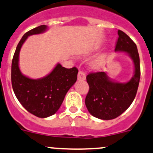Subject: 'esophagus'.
Listing matches in <instances>:
<instances>
[{
  "label": "esophagus",
  "mask_w": 153,
  "mask_h": 153,
  "mask_svg": "<svg viewBox=\"0 0 153 153\" xmlns=\"http://www.w3.org/2000/svg\"><path fill=\"white\" fill-rule=\"evenodd\" d=\"M78 79L79 81H84L86 79V74L84 72L79 71L78 73Z\"/></svg>",
  "instance_id": "obj_1"
}]
</instances>
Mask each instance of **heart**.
<instances>
[{
	"label": "heart",
	"mask_w": 153,
	"mask_h": 153,
	"mask_svg": "<svg viewBox=\"0 0 153 153\" xmlns=\"http://www.w3.org/2000/svg\"><path fill=\"white\" fill-rule=\"evenodd\" d=\"M101 63H102V58L98 57L91 62V65L94 67H99L101 65Z\"/></svg>",
	"instance_id": "b5f03b06"
}]
</instances>
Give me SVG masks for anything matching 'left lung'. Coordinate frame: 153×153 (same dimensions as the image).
I'll return each instance as SVG.
<instances>
[{
	"label": "left lung",
	"instance_id": "left-lung-1",
	"mask_svg": "<svg viewBox=\"0 0 153 153\" xmlns=\"http://www.w3.org/2000/svg\"><path fill=\"white\" fill-rule=\"evenodd\" d=\"M118 35L115 51L129 55L134 64V75L127 83L114 81L104 72H91L86 76L89 90L85 104L91 115L103 120L117 118L129 108L136 95L140 80V60L136 45L122 30H118Z\"/></svg>",
	"mask_w": 153,
	"mask_h": 153
}]
</instances>
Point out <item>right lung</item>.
I'll list each match as a JSON object with an SVG mask.
<instances>
[{
    "instance_id": "right-lung-1",
    "label": "right lung",
    "mask_w": 153,
    "mask_h": 153,
    "mask_svg": "<svg viewBox=\"0 0 153 153\" xmlns=\"http://www.w3.org/2000/svg\"><path fill=\"white\" fill-rule=\"evenodd\" d=\"M42 25L30 30L23 35L17 45L12 63V84L16 97L32 114L46 118L56 113L63 102L68 90L77 81L78 70L67 69L58 64L47 76L31 79L22 75L19 68V54L28 36L42 33L47 30Z\"/></svg>"
}]
</instances>
